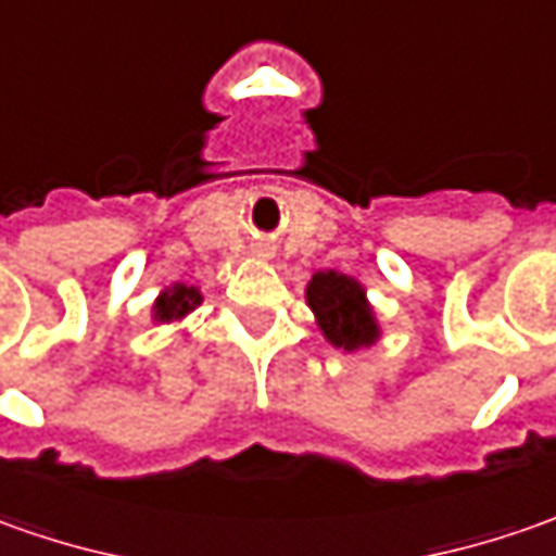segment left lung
I'll return each mask as SVG.
<instances>
[{"instance_id": "left-lung-1", "label": "left lung", "mask_w": 556, "mask_h": 556, "mask_svg": "<svg viewBox=\"0 0 556 556\" xmlns=\"http://www.w3.org/2000/svg\"><path fill=\"white\" fill-rule=\"evenodd\" d=\"M305 303L312 308L324 339L342 352L370 349L382 337L374 305L367 300V287L352 275H342L337 269L315 271L305 287Z\"/></svg>"}]
</instances>
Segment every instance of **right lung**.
<instances>
[{
  "label": "right lung",
  "mask_w": 556,
  "mask_h": 556,
  "mask_svg": "<svg viewBox=\"0 0 556 556\" xmlns=\"http://www.w3.org/2000/svg\"><path fill=\"white\" fill-rule=\"evenodd\" d=\"M201 290L192 285H177L165 287L159 296H155V303H152V324H174L182 321L189 312H195L201 305Z\"/></svg>",
  "instance_id": "add662e5"
}]
</instances>
